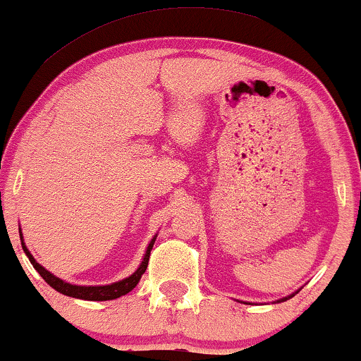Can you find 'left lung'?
<instances>
[{
    "instance_id": "obj_1",
    "label": "left lung",
    "mask_w": 361,
    "mask_h": 361,
    "mask_svg": "<svg viewBox=\"0 0 361 361\" xmlns=\"http://www.w3.org/2000/svg\"><path fill=\"white\" fill-rule=\"evenodd\" d=\"M292 295H294V294H292ZM292 295H289V298H292ZM282 300H287V298H286V299H282Z\"/></svg>"
}]
</instances>
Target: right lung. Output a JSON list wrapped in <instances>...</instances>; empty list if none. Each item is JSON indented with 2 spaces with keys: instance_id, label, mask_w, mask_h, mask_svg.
<instances>
[{
  "instance_id": "right-lung-1",
  "label": "right lung",
  "mask_w": 361,
  "mask_h": 361,
  "mask_svg": "<svg viewBox=\"0 0 361 361\" xmlns=\"http://www.w3.org/2000/svg\"><path fill=\"white\" fill-rule=\"evenodd\" d=\"M20 238H21V247H23V252L27 253V257L30 258V264L33 265V269H35L37 272L40 274V277L44 279V281L49 283L50 287H52V289H55L57 292H61V294H63V295H69V298H75V299H84V300H111V299H118V298H121V295L128 294L130 290H133L135 287H137V283L140 282V279H142V275L145 274V270H147L148 258H150V250H152V247H154L157 236H154L150 243H148L145 257H143L142 264H140L138 269L135 270V272L131 274L130 277L123 279V281H120V282L109 283V286H74V283L63 282L62 279L55 277L54 274H50L49 270H45L44 267L38 264L35 258H33L32 253L28 252V248L25 247L23 236L20 235Z\"/></svg>"
}]
</instances>
